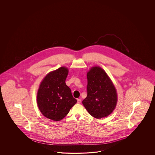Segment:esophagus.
I'll return each instance as SVG.
<instances>
[{"label":"esophagus","mask_w":155,"mask_h":155,"mask_svg":"<svg viewBox=\"0 0 155 155\" xmlns=\"http://www.w3.org/2000/svg\"><path fill=\"white\" fill-rule=\"evenodd\" d=\"M81 99H77V103H81Z\"/></svg>","instance_id":"1"}]
</instances>
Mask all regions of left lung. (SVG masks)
<instances>
[{
	"label": "left lung",
	"mask_w": 155,
	"mask_h": 155,
	"mask_svg": "<svg viewBox=\"0 0 155 155\" xmlns=\"http://www.w3.org/2000/svg\"><path fill=\"white\" fill-rule=\"evenodd\" d=\"M87 97L82 104L93 117H107L114 111L117 103V90L105 71L94 66L87 73Z\"/></svg>",
	"instance_id": "8db88e82"
}]
</instances>
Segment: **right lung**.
<instances>
[{
  "label": "right lung",
  "instance_id": "add662e5",
  "mask_svg": "<svg viewBox=\"0 0 155 155\" xmlns=\"http://www.w3.org/2000/svg\"><path fill=\"white\" fill-rule=\"evenodd\" d=\"M68 69L61 67L48 73L39 86L37 95L38 107L42 115L54 121L65 117L77 103L65 83Z\"/></svg>",
  "mask_w": 155,
  "mask_h": 155
}]
</instances>
